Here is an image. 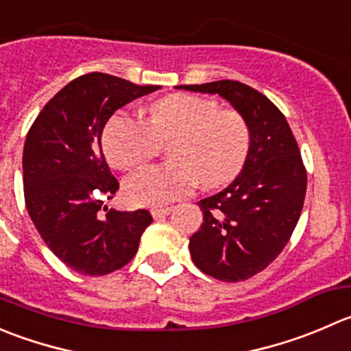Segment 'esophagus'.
<instances>
[{"mask_svg": "<svg viewBox=\"0 0 351 351\" xmlns=\"http://www.w3.org/2000/svg\"><path fill=\"white\" fill-rule=\"evenodd\" d=\"M171 213V207H152L151 214L158 219V217H165Z\"/></svg>", "mask_w": 351, "mask_h": 351, "instance_id": "obj_1", "label": "esophagus"}]
</instances>
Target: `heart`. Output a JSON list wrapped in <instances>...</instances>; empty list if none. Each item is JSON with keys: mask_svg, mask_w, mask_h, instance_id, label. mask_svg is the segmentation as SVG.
<instances>
[{"mask_svg": "<svg viewBox=\"0 0 351 351\" xmlns=\"http://www.w3.org/2000/svg\"><path fill=\"white\" fill-rule=\"evenodd\" d=\"M166 165H151L128 176L125 199L137 206H162L200 183L217 189L237 178L252 147V128L243 113L195 94H171L147 108L145 121L127 113L110 118L103 149L110 165L130 169L168 142Z\"/></svg>", "mask_w": 351, "mask_h": 351, "instance_id": "heart-1", "label": "heart"}]
</instances>
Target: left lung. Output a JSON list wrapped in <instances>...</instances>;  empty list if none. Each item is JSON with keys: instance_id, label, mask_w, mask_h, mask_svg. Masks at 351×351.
<instances>
[{"instance_id": "8db88e82", "label": "left lung", "mask_w": 351, "mask_h": 351, "mask_svg": "<svg viewBox=\"0 0 351 351\" xmlns=\"http://www.w3.org/2000/svg\"><path fill=\"white\" fill-rule=\"evenodd\" d=\"M219 94L252 128L247 162L223 192L199 202L204 223L190 237L202 273L237 283L266 269L291 238L304 207L307 169L285 114L264 94L237 80L180 85Z\"/></svg>"}]
</instances>
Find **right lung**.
Masks as SVG:
<instances>
[{
  "mask_svg": "<svg viewBox=\"0 0 351 351\" xmlns=\"http://www.w3.org/2000/svg\"><path fill=\"white\" fill-rule=\"evenodd\" d=\"M158 89L99 71L85 73L49 99L27 134V210L44 243L77 273L104 276L127 266L152 223L145 209L104 206L120 183L108 168L101 135L114 111Z\"/></svg>",
  "mask_w": 351,
  "mask_h": 351,
  "instance_id": "1",
  "label": "right lung"
}]
</instances>
